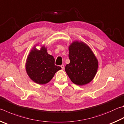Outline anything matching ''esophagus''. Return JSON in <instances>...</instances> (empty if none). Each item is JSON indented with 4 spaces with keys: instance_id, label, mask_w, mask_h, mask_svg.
Masks as SVG:
<instances>
[{
    "instance_id": "34e87169",
    "label": "esophagus",
    "mask_w": 124,
    "mask_h": 124,
    "mask_svg": "<svg viewBox=\"0 0 124 124\" xmlns=\"http://www.w3.org/2000/svg\"><path fill=\"white\" fill-rule=\"evenodd\" d=\"M61 68H62V69H63H63H64V66L63 64L61 65Z\"/></svg>"
}]
</instances>
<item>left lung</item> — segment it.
<instances>
[{
	"mask_svg": "<svg viewBox=\"0 0 124 124\" xmlns=\"http://www.w3.org/2000/svg\"><path fill=\"white\" fill-rule=\"evenodd\" d=\"M69 58L70 63L65 70L72 82L83 85L93 80L98 71V61L87 44L74 41L69 46Z\"/></svg>",
	"mask_w": 124,
	"mask_h": 124,
	"instance_id": "obj_1",
	"label": "left lung"
}]
</instances>
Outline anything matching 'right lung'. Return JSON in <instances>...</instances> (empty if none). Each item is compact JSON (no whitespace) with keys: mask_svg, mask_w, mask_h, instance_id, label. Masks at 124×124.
<instances>
[{"mask_svg":"<svg viewBox=\"0 0 124 124\" xmlns=\"http://www.w3.org/2000/svg\"><path fill=\"white\" fill-rule=\"evenodd\" d=\"M36 47H33L28 56L25 69L27 74L33 82L40 85L46 84L61 68L55 65V58L53 56L48 54L44 46L40 50Z\"/></svg>","mask_w":124,"mask_h":124,"instance_id":"1","label":"right lung"}]
</instances>
